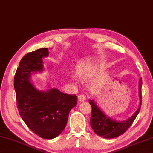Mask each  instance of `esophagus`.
Wrapping results in <instances>:
<instances>
[{"label":"esophagus","mask_w":153,"mask_h":153,"mask_svg":"<svg viewBox=\"0 0 153 153\" xmlns=\"http://www.w3.org/2000/svg\"><path fill=\"white\" fill-rule=\"evenodd\" d=\"M85 96L84 95H83V94H79L78 96V100L79 102H84L85 100Z\"/></svg>","instance_id":"obj_1"}]
</instances>
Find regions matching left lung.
I'll return each mask as SVG.
<instances>
[{
  "label": "left lung",
  "instance_id": "1",
  "mask_svg": "<svg viewBox=\"0 0 153 153\" xmlns=\"http://www.w3.org/2000/svg\"><path fill=\"white\" fill-rule=\"evenodd\" d=\"M142 78H140L139 80V95L141 101L139 108L132 116L123 122L116 121L107 117L106 115L97 106L95 102L90 100V104L91 106L90 125L94 132L97 135L105 138H113L123 134L129 128L140 110L142 104Z\"/></svg>",
  "mask_w": 153,
  "mask_h": 153
}]
</instances>
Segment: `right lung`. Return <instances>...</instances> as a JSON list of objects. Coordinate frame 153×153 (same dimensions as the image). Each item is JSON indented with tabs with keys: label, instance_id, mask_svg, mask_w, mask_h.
<instances>
[{
	"label": "right lung",
	"instance_id": "1",
	"mask_svg": "<svg viewBox=\"0 0 153 153\" xmlns=\"http://www.w3.org/2000/svg\"><path fill=\"white\" fill-rule=\"evenodd\" d=\"M48 55V48H41L25 55L16 69L14 88L16 106L25 123L39 137L52 139L64 130L77 98L55 88L39 91L30 84V74L43 70L42 58Z\"/></svg>",
	"mask_w": 153,
	"mask_h": 153
}]
</instances>
